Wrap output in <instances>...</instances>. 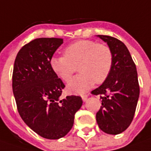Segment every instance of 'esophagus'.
Wrapping results in <instances>:
<instances>
[{"label":"esophagus","mask_w":151,"mask_h":151,"mask_svg":"<svg viewBox=\"0 0 151 151\" xmlns=\"http://www.w3.org/2000/svg\"><path fill=\"white\" fill-rule=\"evenodd\" d=\"M82 99L83 101H87L88 100V95H82Z\"/></svg>","instance_id":"1"}]
</instances>
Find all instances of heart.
<instances>
[{
  "instance_id": "1",
  "label": "heart",
  "mask_w": 151,
  "mask_h": 151,
  "mask_svg": "<svg viewBox=\"0 0 151 151\" xmlns=\"http://www.w3.org/2000/svg\"><path fill=\"white\" fill-rule=\"evenodd\" d=\"M63 56H53L50 65L59 78L67 82L78 69L80 73L68 83L71 93H82L101 83L110 75L113 57L111 50L104 44L88 40L76 41L68 45Z\"/></svg>"
}]
</instances>
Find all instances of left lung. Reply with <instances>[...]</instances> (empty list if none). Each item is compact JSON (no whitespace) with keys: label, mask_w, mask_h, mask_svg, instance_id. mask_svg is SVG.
Masks as SVG:
<instances>
[{"label":"left lung","mask_w":151,"mask_h":151,"mask_svg":"<svg viewBox=\"0 0 151 151\" xmlns=\"http://www.w3.org/2000/svg\"><path fill=\"white\" fill-rule=\"evenodd\" d=\"M110 48L113 63L110 75L94 95H101V106L96 115L97 125L102 132L117 135L131 125L140 95L137 71L127 46L108 35H97Z\"/></svg>","instance_id":"1"}]
</instances>
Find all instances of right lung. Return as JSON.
I'll return each instance as SVG.
<instances>
[{
	"mask_svg": "<svg viewBox=\"0 0 151 151\" xmlns=\"http://www.w3.org/2000/svg\"><path fill=\"white\" fill-rule=\"evenodd\" d=\"M63 42L58 38H40L23 46L16 55L12 76L20 117L39 136L50 140L67 135L83 104L78 96L61 98L65 86L50 68V58Z\"/></svg>",
	"mask_w": 151,
	"mask_h": 151,
	"instance_id": "1",
	"label": "right lung"
}]
</instances>
